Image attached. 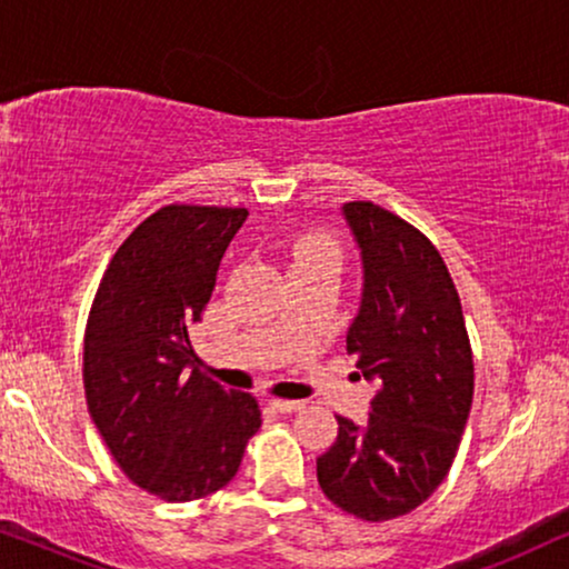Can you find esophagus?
Wrapping results in <instances>:
<instances>
[{
    "label": "esophagus",
    "instance_id": "1",
    "mask_svg": "<svg viewBox=\"0 0 569 569\" xmlns=\"http://www.w3.org/2000/svg\"><path fill=\"white\" fill-rule=\"evenodd\" d=\"M272 408H276L278 413H297V411H301V408H305V403H301V400L278 398V400H272Z\"/></svg>",
    "mask_w": 569,
    "mask_h": 569
}]
</instances>
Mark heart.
Segmentation results:
<instances>
[{
  "label": "heart",
  "instance_id": "b5f03b06",
  "mask_svg": "<svg viewBox=\"0 0 569 569\" xmlns=\"http://www.w3.org/2000/svg\"><path fill=\"white\" fill-rule=\"evenodd\" d=\"M297 264H330V268H340V249L325 233L307 237L297 244Z\"/></svg>",
  "mask_w": 569,
  "mask_h": 569
}]
</instances>
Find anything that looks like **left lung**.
Returning <instances> with one entry per match:
<instances>
[{
	"label": "left lung",
	"mask_w": 569,
	"mask_h": 569,
	"mask_svg": "<svg viewBox=\"0 0 569 569\" xmlns=\"http://www.w3.org/2000/svg\"><path fill=\"white\" fill-rule=\"evenodd\" d=\"M343 216L363 268L346 351L377 392L361 427L336 416L317 481L340 510L380 522L416 510L448 476L471 411L473 356L437 247L375 202H346Z\"/></svg>",
	"instance_id": "left-lung-1"
}]
</instances>
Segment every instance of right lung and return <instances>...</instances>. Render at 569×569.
Masks as SVG:
<instances>
[{
  "mask_svg": "<svg viewBox=\"0 0 569 569\" xmlns=\"http://www.w3.org/2000/svg\"><path fill=\"white\" fill-rule=\"evenodd\" d=\"M247 216V208L156 210L111 257L90 307L82 351L90 419L127 479L166 502L223 489L262 423L257 400L202 375L189 343Z\"/></svg>",
  "mask_w": 569,
  "mask_h": 569,
  "instance_id": "right-lung-1",
  "label": "right lung"
}]
</instances>
